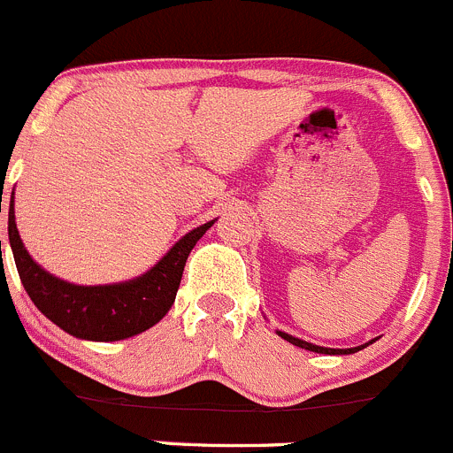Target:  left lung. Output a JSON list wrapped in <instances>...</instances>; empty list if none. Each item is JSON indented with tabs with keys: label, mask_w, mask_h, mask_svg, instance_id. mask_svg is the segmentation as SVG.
Segmentation results:
<instances>
[{
	"label": "left lung",
	"mask_w": 453,
	"mask_h": 453,
	"mask_svg": "<svg viewBox=\"0 0 453 453\" xmlns=\"http://www.w3.org/2000/svg\"><path fill=\"white\" fill-rule=\"evenodd\" d=\"M276 335L282 337V340H287L289 344L300 346V349H304V350H313V353H322V355H353V353H357V350L366 349L368 344H372L374 342V340H370V342H366V344L355 346V349H326V346H318V344H311V342L298 340V337L289 335V333H285V331H276Z\"/></svg>",
	"instance_id": "obj_1"
}]
</instances>
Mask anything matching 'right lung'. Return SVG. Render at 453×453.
Segmentation results:
<instances>
[{"instance_id":"right-lung-1","label":"right lung","mask_w":453,"mask_h":453,"mask_svg":"<svg viewBox=\"0 0 453 453\" xmlns=\"http://www.w3.org/2000/svg\"><path fill=\"white\" fill-rule=\"evenodd\" d=\"M214 221L217 219L181 236L142 276L111 285H74L41 267L28 254L17 230L15 188L8 205V241L21 285L50 322L79 340L118 342L144 333L171 311L188 254Z\"/></svg>"}]
</instances>
